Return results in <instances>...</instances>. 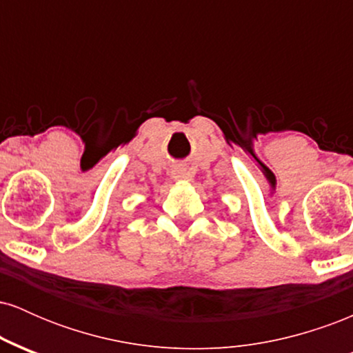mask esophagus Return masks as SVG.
Masks as SVG:
<instances>
[{"instance_id":"1","label":"esophagus","mask_w":353,"mask_h":353,"mask_svg":"<svg viewBox=\"0 0 353 353\" xmlns=\"http://www.w3.org/2000/svg\"><path fill=\"white\" fill-rule=\"evenodd\" d=\"M172 177L174 179H184V177H188V172L184 168H176L172 171Z\"/></svg>"}]
</instances>
